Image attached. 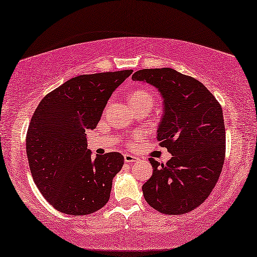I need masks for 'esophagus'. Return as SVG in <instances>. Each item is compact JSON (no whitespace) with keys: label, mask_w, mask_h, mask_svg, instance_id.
<instances>
[{"label":"esophagus","mask_w":257,"mask_h":257,"mask_svg":"<svg viewBox=\"0 0 257 257\" xmlns=\"http://www.w3.org/2000/svg\"><path fill=\"white\" fill-rule=\"evenodd\" d=\"M138 160H139V157L131 155V154H125L124 155V161L126 163H134V162H138Z\"/></svg>","instance_id":"1"}]
</instances>
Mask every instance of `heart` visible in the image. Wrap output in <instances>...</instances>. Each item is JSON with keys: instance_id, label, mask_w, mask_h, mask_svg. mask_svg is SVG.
Returning <instances> with one entry per match:
<instances>
[{"instance_id": "b5f03b06", "label": "heart", "mask_w": 257, "mask_h": 257, "mask_svg": "<svg viewBox=\"0 0 257 257\" xmlns=\"http://www.w3.org/2000/svg\"><path fill=\"white\" fill-rule=\"evenodd\" d=\"M127 101L132 106H136L139 104H146V103L153 104L154 95L151 92H149L148 89L137 88V89H133L130 92L128 96H127ZM137 139H139V137L134 138V139L131 141V144H133V141Z\"/></svg>"}]
</instances>
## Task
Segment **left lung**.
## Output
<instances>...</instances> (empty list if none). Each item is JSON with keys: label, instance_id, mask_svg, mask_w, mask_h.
<instances>
[{"label": "left lung", "instance_id": "left-lung-1", "mask_svg": "<svg viewBox=\"0 0 257 257\" xmlns=\"http://www.w3.org/2000/svg\"><path fill=\"white\" fill-rule=\"evenodd\" d=\"M132 79L161 92L164 113L157 140L172 155L167 164L149 159L153 175L142 186L145 199L162 214H187L207 200L222 172V105L202 82L173 69L139 70Z\"/></svg>", "mask_w": 257, "mask_h": 257}]
</instances>
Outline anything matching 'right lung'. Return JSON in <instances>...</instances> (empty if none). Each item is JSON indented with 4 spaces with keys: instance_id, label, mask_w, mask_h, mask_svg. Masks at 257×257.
Instances as JSON below:
<instances>
[{
    "instance_id": "right-lung-1",
    "label": "right lung",
    "mask_w": 257,
    "mask_h": 257,
    "mask_svg": "<svg viewBox=\"0 0 257 257\" xmlns=\"http://www.w3.org/2000/svg\"><path fill=\"white\" fill-rule=\"evenodd\" d=\"M132 72L74 77L47 94L35 109L26 134L27 159L39 191L58 211L89 215L109 201L124 156L113 152L93 159L85 132L96 127L112 92Z\"/></svg>"
}]
</instances>
